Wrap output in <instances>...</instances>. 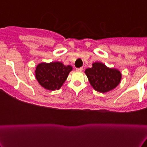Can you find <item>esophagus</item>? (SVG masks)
<instances>
[{"label": "esophagus", "instance_id": "obj_1", "mask_svg": "<svg viewBox=\"0 0 147 147\" xmlns=\"http://www.w3.org/2000/svg\"><path fill=\"white\" fill-rule=\"evenodd\" d=\"M83 67L78 68H77V69H76V70H77V71H78V72H82V71H83Z\"/></svg>", "mask_w": 147, "mask_h": 147}]
</instances>
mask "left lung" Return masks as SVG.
Wrapping results in <instances>:
<instances>
[{"label": "left lung", "mask_w": 147, "mask_h": 147, "mask_svg": "<svg viewBox=\"0 0 147 147\" xmlns=\"http://www.w3.org/2000/svg\"><path fill=\"white\" fill-rule=\"evenodd\" d=\"M85 72L94 90L101 93L113 90L121 79V74L118 70L108 68L100 62L94 63L92 68H87Z\"/></svg>", "instance_id": "8db88e82"}]
</instances>
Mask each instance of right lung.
Wrapping results in <instances>:
<instances>
[{
  "instance_id": "right-lung-1",
  "label": "right lung",
  "mask_w": 147,
  "mask_h": 147,
  "mask_svg": "<svg viewBox=\"0 0 147 147\" xmlns=\"http://www.w3.org/2000/svg\"><path fill=\"white\" fill-rule=\"evenodd\" d=\"M72 69L70 65L65 66L59 62L40 63L36 66L35 76L42 87L53 91L62 87Z\"/></svg>"
}]
</instances>
